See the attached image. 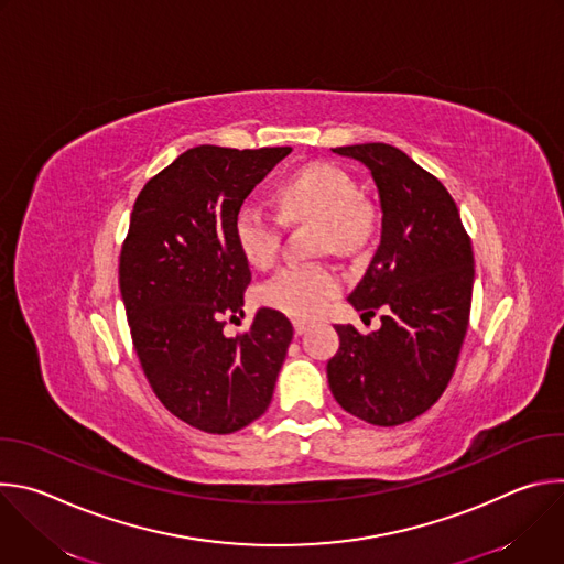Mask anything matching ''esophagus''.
Returning a JSON list of instances; mask_svg holds the SVG:
<instances>
[{"label": "esophagus", "instance_id": "34e87169", "mask_svg": "<svg viewBox=\"0 0 564 564\" xmlns=\"http://www.w3.org/2000/svg\"><path fill=\"white\" fill-rule=\"evenodd\" d=\"M292 326H294V333H296V335H303L310 324H307V321H303V318H294Z\"/></svg>", "mask_w": 564, "mask_h": 564}]
</instances>
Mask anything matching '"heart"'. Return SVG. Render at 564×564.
Here are the masks:
<instances>
[{"mask_svg":"<svg viewBox=\"0 0 564 564\" xmlns=\"http://www.w3.org/2000/svg\"><path fill=\"white\" fill-rule=\"evenodd\" d=\"M357 183L337 165L312 163L276 189L283 220H316L318 250L355 254L368 246L375 214L359 200ZM234 240L254 268H270L281 246V220L259 203H243L234 216ZM341 279L328 263H288L261 288L268 307L290 316H316L339 292Z\"/></svg>","mask_w":564,"mask_h":564,"instance_id":"1","label":"heart"}]
</instances>
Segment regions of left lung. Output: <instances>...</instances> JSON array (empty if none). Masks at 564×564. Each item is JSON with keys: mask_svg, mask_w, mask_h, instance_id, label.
I'll return each mask as SVG.
<instances>
[{"mask_svg": "<svg viewBox=\"0 0 564 564\" xmlns=\"http://www.w3.org/2000/svg\"><path fill=\"white\" fill-rule=\"evenodd\" d=\"M333 151L361 163L377 187L379 246L348 301L383 316L370 335L335 326L341 346L328 383L350 415L397 426L426 413L455 370L473 296L470 240L446 187L404 151L383 142Z\"/></svg>", "mask_w": 564, "mask_h": 564, "instance_id": "1", "label": "left lung"}]
</instances>
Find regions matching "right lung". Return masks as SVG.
Here are the masks:
<instances>
[{
  "label": "right lung",
  "instance_id": "add662e5",
  "mask_svg": "<svg viewBox=\"0 0 564 564\" xmlns=\"http://www.w3.org/2000/svg\"><path fill=\"white\" fill-rule=\"evenodd\" d=\"M290 151L187 149L142 187L131 212L120 292L133 348L165 409L205 433L240 431L268 411L294 335L270 307L250 333H223V314L243 310L252 281L234 216Z\"/></svg>",
  "mask_w": 564,
  "mask_h": 564
}]
</instances>
